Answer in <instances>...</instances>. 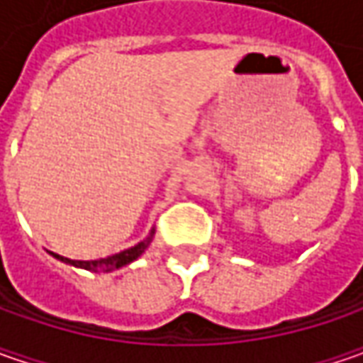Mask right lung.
Instances as JSON below:
<instances>
[{"mask_svg": "<svg viewBox=\"0 0 363 363\" xmlns=\"http://www.w3.org/2000/svg\"><path fill=\"white\" fill-rule=\"evenodd\" d=\"M153 234V232H151ZM151 240V236L143 240V242L135 244L131 248H127V250H123L119 255H113V257H106L101 258V260H70V258H64L60 255H54V257L58 258V260H62V262H68V264H74V267H80V269H86V271H113V269H121V267H125V264H129L133 262L137 257H141L143 255V250L147 248V244Z\"/></svg>", "mask_w": 363, "mask_h": 363, "instance_id": "1", "label": "right lung"}]
</instances>
